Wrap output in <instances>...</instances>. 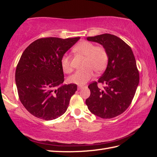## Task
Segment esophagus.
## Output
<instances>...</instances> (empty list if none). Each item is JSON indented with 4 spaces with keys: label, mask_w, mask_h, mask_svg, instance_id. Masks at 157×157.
Here are the masks:
<instances>
[{
    "label": "esophagus",
    "mask_w": 157,
    "mask_h": 157,
    "mask_svg": "<svg viewBox=\"0 0 157 157\" xmlns=\"http://www.w3.org/2000/svg\"><path fill=\"white\" fill-rule=\"evenodd\" d=\"M83 87H84V86H78V90H81Z\"/></svg>",
    "instance_id": "esophagus-1"
}]
</instances>
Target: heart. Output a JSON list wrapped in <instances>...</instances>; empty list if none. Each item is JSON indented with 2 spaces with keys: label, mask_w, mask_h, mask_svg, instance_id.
Listing matches in <instances>:
<instances>
[{
  "label": "heart",
  "mask_w": 157,
  "mask_h": 157,
  "mask_svg": "<svg viewBox=\"0 0 157 157\" xmlns=\"http://www.w3.org/2000/svg\"><path fill=\"white\" fill-rule=\"evenodd\" d=\"M74 51L79 54L86 56L83 70L75 72L68 78L69 83L79 86L87 83L94 75V71L101 73L107 65L109 55L105 47L102 46H96L94 43L89 41H82L77 44ZM61 65L63 71L69 73L72 71V67L70 62V57L64 55L61 59Z\"/></svg>",
  "instance_id": "obj_1"
}]
</instances>
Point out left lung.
Masks as SVG:
<instances>
[{"label": "left lung", "mask_w": 157, "mask_h": 157, "mask_svg": "<svg viewBox=\"0 0 157 157\" xmlns=\"http://www.w3.org/2000/svg\"><path fill=\"white\" fill-rule=\"evenodd\" d=\"M98 42L109 55L107 67L97 82L90 84V96L86 100L90 111L102 119L121 115L131 105L139 84L140 75L131 47L117 36L103 34L87 37ZM98 83L104 85L100 89Z\"/></svg>", "instance_id": "left-lung-1"}]
</instances>
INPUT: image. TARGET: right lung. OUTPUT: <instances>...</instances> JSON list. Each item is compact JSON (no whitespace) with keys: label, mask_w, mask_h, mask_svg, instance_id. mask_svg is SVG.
<instances>
[{"label":"right lung","mask_w":157,"mask_h":157,"mask_svg":"<svg viewBox=\"0 0 157 157\" xmlns=\"http://www.w3.org/2000/svg\"><path fill=\"white\" fill-rule=\"evenodd\" d=\"M79 38H39L23 51L15 71L17 89L22 105L36 117L50 121L67 109L77 85H61V59Z\"/></svg>","instance_id":"right-lung-1"}]
</instances>
